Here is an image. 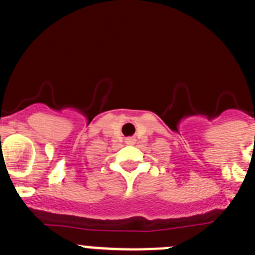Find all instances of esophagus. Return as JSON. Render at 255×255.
I'll use <instances>...</instances> for the list:
<instances>
[{"label": "esophagus", "instance_id": "obj_1", "mask_svg": "<svg viewBox=\"0 0 255 255\" xmlns=\"http://www.w3.org/2000/svg\"><path fill=\"white\" fill-rule=\"evenodd\" d=\"M125 143L126 144H134L135 143V139L134 138H126L125 139Z\"/></svg>", "mask_w": 255, "mask_h": 255}]
</instances>
